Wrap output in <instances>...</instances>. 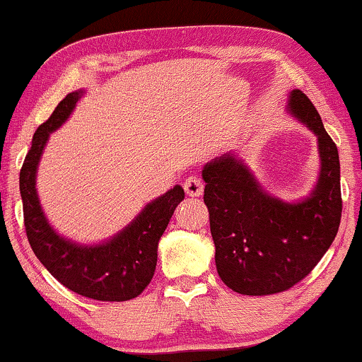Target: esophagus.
I'll list each match as a JSON object with an SVG mask.
<instances>
[{
	"label": "esophagus",
	"instance_id": "1",
	"mask_svg": "<svg viewBox=\"0 0 362 362\" xmlns=\"http://www.w3.org/2000/svg\"><path fill=\"white\" fill-rule=\"evenodd\" d=\"M185 191L187 196H191V198H198V196L203 194L204 191V182L199 180V177L196 176H189L187 180L185 181Z\"/></svg>",
	"mask_w": 362,
	"mask_h": 362
}]
</instances>
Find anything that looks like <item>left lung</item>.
I'll return each instance as SVG.
<instances>
[{
  "mask_svg": "<svg viewBox=\"0 0 362 362\" xmlns=\"http://www.w3.org/2000/svg\"><path fill=\"white\" fill-rule=\"evenodd\" d=\"M288 112L317 138L321 168L306 198L288 203L271 196L234 153L203 168L216 267L223 283L239 294L293 288L321 261L339 229L341 168L334 141L301 89L289 93Z\"/></svg>",
  "mask_w": 362,
  "mask_h": 362,
  "instance_id": "left-lung-1",
  "label": "left lung"
}]
</instances>
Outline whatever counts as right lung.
Segmentation results:
<instances>
[{
  "label": "right lung",
  "mask_w": 362,
  "mask_h": 362,
  "mask_svg": "<svg viewBox=\"0 0 362 362\" xmlns=\"http://www.w3.org/2000/svg\"><path fill=\"white\" fill-rule=\"evenodd\" d=\"M83 95V89L66 95L33 136L20 171L26 236L41 264L68 289L98 301H128L151 283L158 243L176 206L185 199V189L176 185L153 199L128 226L103 243L79 244L56 233L37 198L36 173L49 134L69 118Z\"/></svg>",
  "instance_id": "right-lung-1"
}]
</instances>
